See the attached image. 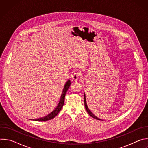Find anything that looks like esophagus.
I'll list each match as a JSON object with an SVG mask.
<instances>
[{"mask_svg":"<svg viewBox=\"0 0 148 148\" xmlns=\"http://www.w3.org/2000/svg\"><path fill=\"white\" fill-rule=\"evenodd\" d=\"M81 77V74L79 73L78 72H75L74 73L73 75H72V78L74 81H78V79L79 78V77Z\"/></svg>","mask_w":148,"mask_h":148,"instance_id":"1","label":"esophagus"}]
</instances>
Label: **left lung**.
Masks as SVG:
<instances>
[{
  "label": "left lung",
  "mask_w": 148,
  "mask_h": 148,
  "mask_svg": "<svg viewBox=\"0 0 148 148\" xmlns=\"http://www.w3.org/2000/svg\"><path fill=\"white\" fill-rule=\"evenodd\" d=\"M84 105H85L86 109V110H87V112L89 114V115H90L91 117H92V118H95V119H96L101 120L99 118H97L95 115H94L93 114V113H92V112L89 110V108H88L87 104V102H86V94H84Z\"/></svg>",
  "instance_id": "obj_1"
}]
</instances>
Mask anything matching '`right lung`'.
<instances>
[{
    "label": "right lung",
    "instance_id": "1",
    "mask_svg": "<svg viewBox=\"0 0 148 148\" xmlns=\"http://www.w3.org/2000/svg\"><path fill=\"white\" fill-rule=\"evenodd\" d=\"M70 84H71V81L70 79H69L67 81V82L66 83L65 86L64 87V88H63L59 103L57 105V107L55 108V110L53 111H52L50 114H49V115H47V116H46L45 117L37 118V119H31V120H33L35 121H46L50 120V119L55 118L57 116V115L60 112L61 108H62V106H63V105H64V102L65 96H66V92H67L70 86Z\"/></svg>",
    "mask_w": 148,
    "mask_h": 148
}]
</instances>
